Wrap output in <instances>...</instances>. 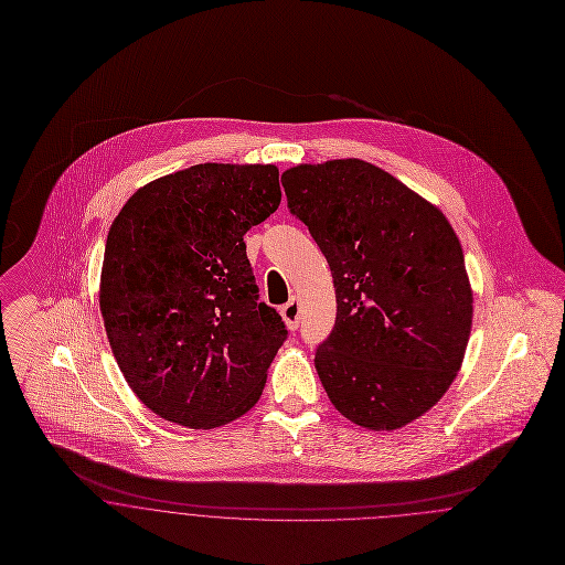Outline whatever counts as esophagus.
<instances>
[{"instance_id":"esophagus-1","label":"esophagus","mask_w":565,"mask_h":565,"mask_svg":"<svg viewBox=\"0 0 565 565\" xmlns=\"http://www.w3.org/2000/svg\"><path fill=\"white\" fill-rule=\"evenodd\" d=\"M281 318H284V322H286V327L288 329H297L299 327V320H301V306H299V301L297 299H290L284 308H281Z\"/></svg>"}]
</instances>
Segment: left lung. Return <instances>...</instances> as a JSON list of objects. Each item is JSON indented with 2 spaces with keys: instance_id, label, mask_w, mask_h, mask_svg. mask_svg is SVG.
<instances>
[{
  "instance_id": "left-lung-1",
  "label": "left lung",
  "mask_w": 565,
  "mask_h": 565,
  "mask_svg": "<svg viewBox=\"0 0 565 565\" xmlns=\"http://www.w3.org/2000/svg\"><path fill=\"white\" fill-rule=\"evenodd\" d=\"M281 184L333 277L335 324L313 358L322 387L351 423L401 429L463 362L472 290L459 238L434 203L358 158L292 167Z\"/></svg>"
}]
</instances>
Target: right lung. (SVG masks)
I'll return each instance as SVG.
<instances>
[{
	"mask_svg": "<svg viewBox=\"0 0 565 565\" xmlns=\"http://www.w3.org/2000/svg\"><path fill=\"white\" fill-rule=\"evenodd\" d=\"M281 201L275 164H194L136 190L104 253L99 308L134 394L214 429L247 414L288 338L259 303L245 234Z\"/></svg>",
	"mask_w": 565,
	"mask_h": 565,
	"instance_id": "add662e5",
	"label": "right lung"
}]
</instances>
